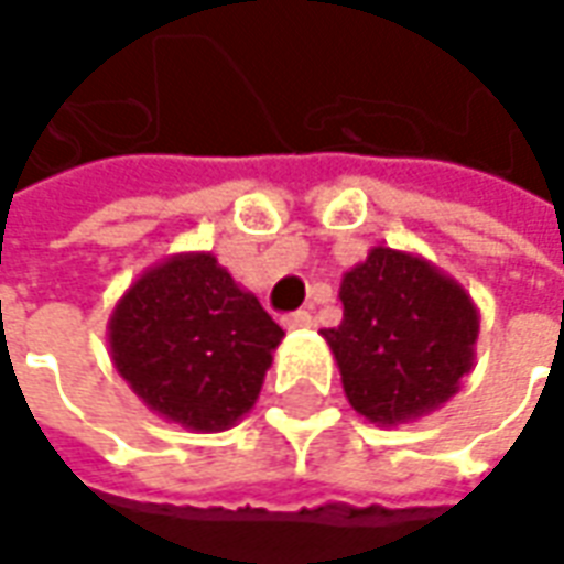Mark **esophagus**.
Masks as SVG:
<instances>
[{"instance_id": "34e87169", "label": "esophagus", "mask_w": 564, "mask_h": 564, "mask_svg": "<svg viewBox=\"0 0 564 564\" xmlns=\"http://www.w3.org/2000/svg\"><path fill=\"white\" fill-rule=\"evenodd\" d=\"M283 327L286 330H305V327H312V315L308 312H293V315L283 318Z\"/></svg>"}]
</instances>
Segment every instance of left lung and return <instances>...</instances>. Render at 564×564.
<instances>
[{"mask_svg": "<svg viewBox=\"0 0 564 564\" xmlns=\"http://www.w3.org/2000/svg\"><path fill=\"white\" fill-rule=\"evenodd\" d=\"M340 302V327L321 334L349 405L378 427L437 412L475 368V300L417 252L375 246L343 274Z\"/></svg>", "mask_w": 564, "mask_h": 564, "instance_id": "1", "label": "left lung"}]
</instances>
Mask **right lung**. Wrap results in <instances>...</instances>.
I'll use <instances>...</instances> for the list:
<instances>
[{"label": "right lung", "mask_w": 564, "mask_h": 564, "mask_svg": "<svg viewBox=\"0 0 564 564\" xmlns=\"http://www.w3.org/2000/svg\"><path fill=\"white\" fill-rule=\"evenodd\" d=\"M283 330L212 252H177L127 286L108 352L149 412L186 431L234 427L262 393Z\"/></svg>", "instance_id": "add662e5"}]
</instances>
